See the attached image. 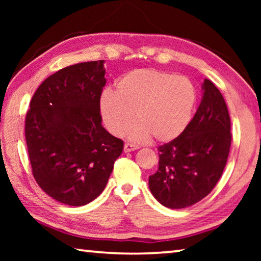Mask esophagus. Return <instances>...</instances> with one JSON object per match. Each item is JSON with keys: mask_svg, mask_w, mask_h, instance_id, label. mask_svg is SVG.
<instances>
[{"mask_svg": "<svg viewBox=\"0 0 261 261\" xmlns=\"http://www.w3.org/2000/svg\"><path fill=\"white\" fill-rule=\"evenodd\" d=\"M137 148H138V146H137V145H134V144H125L124 145V152L125 153L136 151Z\"/></svg>", "mask_w": 261, "mask_h": 261, "instance_id": "1", "label": "esophagus"}]
</instances>
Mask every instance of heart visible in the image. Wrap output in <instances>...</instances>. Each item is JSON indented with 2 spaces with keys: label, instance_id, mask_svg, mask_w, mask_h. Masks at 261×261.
I'll return each mask as SVG.
<instances>
[{
  "label": "heart",
  "instance_id": "b5f03b06",
  "mask_svg": "<svg viewBox=\"0 0 261 261\" xmlns=\"http://www.w3.org/2000/svg\"><path fill=\"white\" fill-rule=\"evenodd\" d=\"M197 105V88L187 77L154 69H136L107 87L99 100L102 122L110 134L129 132L135 141L169 143L183 134Z\"/></svg>",
  "mask_w": 261,
  "mask_h": 261
}]
</instances>
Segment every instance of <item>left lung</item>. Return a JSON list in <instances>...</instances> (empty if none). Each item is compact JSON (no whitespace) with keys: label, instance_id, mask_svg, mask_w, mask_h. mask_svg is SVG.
Segmentation results:
<instances>
[{"label":"left lung","instance_id":"obj_1","mask_svg":"<svg viewBox=\"0 0 261 261\" xmlns=\"http://www.w3.org/2000/svg\"><path fill=\"white\" fill-rule=\"evenodd\" d=\"M201 90L197 113L178 138L158 148V170L148 177L151 193L168 208H185L200 201L227 165L231 144L227 105L210 79Z\"/></svg>","mask_w":261,"mask_h":261}]
</instances>
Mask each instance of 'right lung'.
Wrapping results in <instances>:
<instances>
[{
    "label": "right lung",
    "mask_w": 261,
    "mask_h": 261,
    "mask_svg": "<svg viewBox=\"0 0 261 261\" xmlns=\"http://www.w3.org/2000/svg\"><path fill=\"white\" fill-rule=\"evenodd\" d=\"M105 61L61 69L35 91L25 120L32 173L43 191L69 206H84L103 191L123 141L101 124Z\"/></svg>",
    "instance_id": "right-lung-1"
}]
</instances>
